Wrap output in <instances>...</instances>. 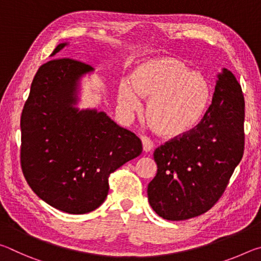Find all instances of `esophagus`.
<instances>
[{
	"label": "esophagus",
	"instance_id": "obj_1",
	"mask_svg": "<svg viewBox=\"0 0 261 261\" xmlns=\"http://www.w3.org/2000/svg\"><path fill=\"white\" fill-rule=\"evenodd\" d=\"M141 143H143V149L144 152H151L153 149V143L148 137H141Z\"/></svg>",
	"mask_w": 261,
	"mask_h": 261
}]
</instances>
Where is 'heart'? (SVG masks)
<instances>
[{"label": "heart", "mask_w": 261, "mask_h": 261, "mask_svg": "<svg viewBox=\"0 0 261 261\" xmlns=\"http://www.w3.org/2000/svg\"><path fill=\"white\" fill-rule=\"evenodd\" d=\"M121 112L132 115L148 100L145 117L151 129L165 138H179L199 124L210 107L212 85L204 74L192 71L173 56L145 60L135 65L130 81L117 86Z\"/></svg>", "instance_id": "obj_1"}]
</instances>
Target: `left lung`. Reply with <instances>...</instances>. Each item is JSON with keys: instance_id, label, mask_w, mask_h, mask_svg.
Returning <instances> with one entry per match:
<instances>
[{"instance_id": "left-lung-1", "label": "left lung", "mask_w": 261, "mask_h": 261, "mask_svg": "<svg viewBox=\"0 0 261 261\" xmlns=\"http://www.w3.org/2000/svg\"><path fill=\"white\" fill-rule=\"evenodd\" d=\"M243 153L244 96L233 73L223 68L199 124L154 151L158 171L147 188L149 205L170 221L204 214L222 196Z\"/></svg>"}]
</instances>
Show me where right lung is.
I'll use <instances>...</instances> for the list:
<instances>
[{
	"label": "right lung",
	"mask_w": 261,
	"mask_h": 261,
	"mask_svg": "<svg viewBox=\"0 0 261 261\" xmlns=\"http://www.w3.org/2000/svg\"><path fill=\"white\" fill-rule=\"evenodd\" d=\"M69 42H61L55 56ZM94 69L59 59L39 68L21 113L20 165L30 188L69 214L94 211L108 194V176L139 155L141 140L95 108L81 109L82 79Z\"/></svg>",
	"instance_id": "obj_1"
}]
</instances>
